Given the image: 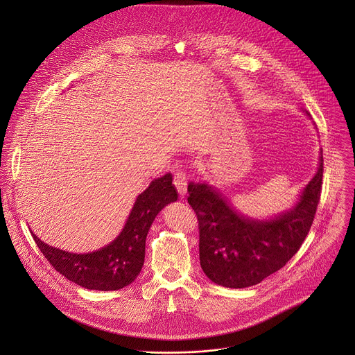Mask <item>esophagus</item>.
I'll use <instances>...</instances> for the list:
<instances>
[{"instance_id":"obj_1","label":"esophagus","mask_w":355,"mask_h":355,"mask_svg":"<svg viewBox=\"0 0 355 355\" xmlns=\"http://www.w3.org/2000/svg\"><path fill=\"white\" fill-rule=\"evenodd\" d=\"M187 180L188 178H187V174L184 171H178V173L174 174V185H175L181 198L185 196V193H187V184H188Z\"/></svg>"}]
</instances>
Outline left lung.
Instances as JSON below:
<instances>
[{
    "instance_id": "left-lung-1",
    "label": "left lung",
    "mask_w": 355,
    "mask_h": 355,
    "mask_svg": "<svg viewBox=\"0 0 355 355\" xmlns=\"http://www.w3.org/2000/svg\"><path fill=\"white\" fill-rule=\"evenodd\" d=\"M322 177L320 151L318 171L299 192L293 207L268 219L244 216L215 187L191 181L188 204L199 220V260L207 277L218 285L237 289L257 285L281 270L311 230Z\"/></svg>"
}]
</instances>
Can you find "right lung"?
I'll use <instances>...</instances> for the list:
<instances>
[{
  "label": "right lung",
  "instance_id": "1",
  "mask_svg": "<svg viewBox=\"0 0 355 355\" xmlns=\"http://www.w3.org/2000/svg\"><path fill=\"white\" fill-rule=\"evenodd\" d=\"M178 199L168 173L150 182L136 198L122 232L105 247L77 254L33 240L53 268L71 282L95 291H118L132 284L144 263L146 237L159 212Z\"/></svg>",
  "mask_w": 355,
  "mask_h": 355
}]
</instances>
